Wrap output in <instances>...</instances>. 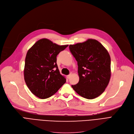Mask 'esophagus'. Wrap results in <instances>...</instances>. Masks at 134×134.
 Listing matches in <instances>:
<instances>
[{
    "label": "esophagus",
    "mask_w": 134,
    "mask_h": 134,
    "mask_svg": "<svg viewBox=\"0 0 134 134\" xmlns=\"http://www.w3.org/2000/svg\"><path fill=\"white\" fill-rule=\"evenodd\" d=\"M70 76H71V74H69V75H67V79H70Z\"/></svg>",
    "instance_id": "obj_1"
}]
</instances>
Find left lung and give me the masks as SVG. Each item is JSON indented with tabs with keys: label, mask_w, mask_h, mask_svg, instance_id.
Listing matches in <instances>:
<instances>
[{
	"label": "left lung",
	"mask_w": 134,
	"mask_h": 134,
	"mask_svg": "<svg viewBox=\"0 0 134 134\" xmlns=\"http://www.w3.org/2000/svg\"><path fill=\"white\" fill-rule=\"evenodd\" d=\"M69 50L77 62L79 81L72 85L80 96L93 99L100 96L108 86L111 76L109 53L96 40L70 44Z\"/></svg>",
	"instance_id": "left-lung-1"
}]
</instances>
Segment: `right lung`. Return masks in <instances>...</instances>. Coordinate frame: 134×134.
Instances as JSON below:
<instances>
[{"instance_id": "1", "label": "right lung", "mask_w": 134, "mask_h": 134, "mask_svg": "<svg viewBox=\"0 0 134 134\" xmlns=\"http://www.w3.org/2000/svg\"><path fill=\"white\" fill-rule=\"evenodd\" d=\"M66 45H58L47 39H41L29 49L25 58L24 79L30 91L41 99L54 95L65 83L60 74L57 56Z\"/></svg>"}]
</instances>
